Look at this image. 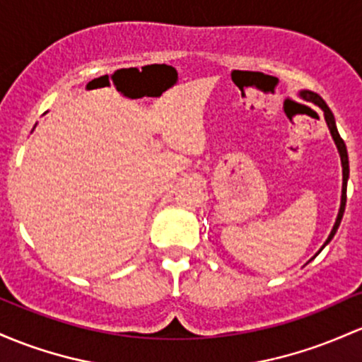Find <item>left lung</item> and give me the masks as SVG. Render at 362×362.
<instances>
[{
    "mask_svg": "<svg viewBox=\"0 0 362 362\" xmlns=\"http://www.w3.org/2000/svg\"><path fill=\"white\" fill-rule=\"evenodd\" d=\"M300 98L305 99V101H311L315 103L316 106H320L321 110H323V115H325V122H327L328 125V130L329 134H332V139L333 142H335L337 149H339V154H340V163H342V197H340V209H339V214H337V220H335V225H333L332 232H329L328 239L325 240L323 247L325 245H328V242L333 239V235L337 233V230H339L340 226V221H342V216H344V211H345V202H347V180H349V156H347V148H345V142L342 141V137H340L339 130H337V123H335V117H333L332 110L328 108L327 103L323 101L320 96H317L316 93H313V90H300ZM323 247L320 249V251L316 252V256L323 251Z\"/></svg>",
    "mask_w": 362,
    "mask_h": 362,
    "instance_id": "1",
    "label": "left lung"
}]
</instances>
